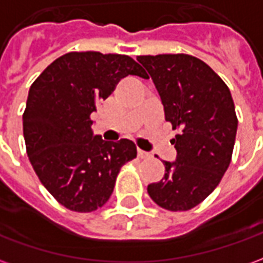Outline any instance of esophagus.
Returning <instances> with one entry per match:
<instances>
[{"label":"esophagus","instance_id":"obj_1","mask_svg":"<svg viewBox=\"0 0 263 263\" xmlns=\"http://www.w3.org/2000/svg\"><path fill=\"white\" fill-rule=\"evenodd\" d=\"M138 156H139L141 159H148V158H151V154H149V152H145L142 149H138Z\"/></svg>","mask_w":263,"mask_h":263}]
</instances>
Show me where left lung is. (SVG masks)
Returning <instances> with one entry per match:
<instances>
[{"instance_id":"8db88e82","label":"left lung","mask_w":263,"mask_h":263,"mask_svg":"<svg viewBox=\"0 0 263 263\" xmlns=\"http://www.w3.org/2000/svg\"><path fill=\"white\" fill-rule=\"evenodd\" d=\"M154 81L165 120L179 129L176 159L148 184L155 203L171 211L196 207L213 193L230 166L238 120L230 88L203 60L190 54L138 56Z\"/></svg>"}]
</instances>
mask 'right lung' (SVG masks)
Returning <instances> with one entry per match:
<instances>
[{"label":"right lung","mask_w":263,"mask_h":263,"mask_svg":"<svg viewBox=\"0 0 263 263\" xmlns=\"http://www.w3.org/2000/svg\"><path fill=\"white\" fill-rule=\"evenodd\" d=\"M126 76H148L126 54L70 52L43 70L29 88L22 117L26 152L48 192L71 211L108 201L121 166L137 156L129 139L104 141L91 114Z\"/></svg>","instance_id":"right-lung-1"}]
</instances>
